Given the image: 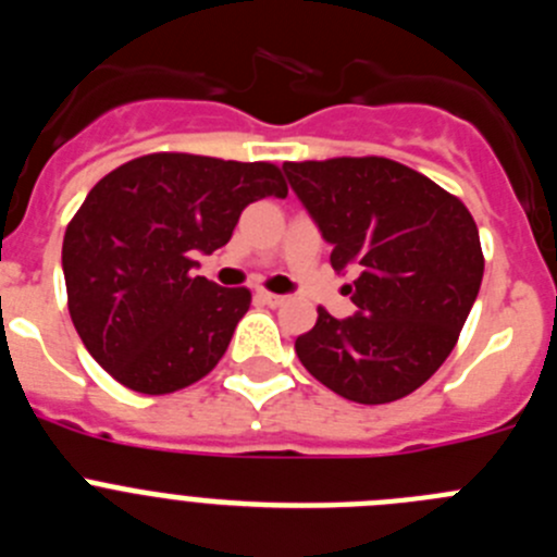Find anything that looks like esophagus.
I'll return each mask as SVG.
<instances>
[{"label":"esophagus","mask_w":557,"mask_h":557,"mask_svg":"<svg viewBox=\"0 0 557 557\" xmlns=\"http://www.w3.org/2000/svg\"><path fill=\"white\" fill-rule=\"evenodd\" d=\"M256 298H259L262 304H268V307H282V304L287 301V295H275V293H268V289H259Z\"/></svg>","instance_id":"esophagus-1"}]
</instances>
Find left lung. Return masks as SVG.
Here are the masks:
<instances>
[{
  "label": "left lung",
  "instance_id": "8db88e82",
  "mask_svg": "<svg viewBox=\"0 0 557 557\" xmlns=\"http://www.w3.org/2000/svg\"><path fill=\"white\" fill-rule=\"evenodd\" d=\"M289 186L354 270L357 312L318 323L295 354L318 382L357 405L410 396L455 348L482 284L480 231L469 209L421 172L391 159L284 164Z\"/></svg>",
  "mask_w": 557,
  "mask_h": 557
}]
</instances>
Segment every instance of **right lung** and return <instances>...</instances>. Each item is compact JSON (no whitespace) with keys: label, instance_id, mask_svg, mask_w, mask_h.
<instances>
[{"label":"right lung","instance_id":"right-lung-1","mask_svg":"<svg viewBox=\"0 0 557 557\" xmlns=\"http://www.w3.org/2000/svg\"><path fill=\"white\" fill-rule=\"evenodd\" d=\"M287 198L278 166L152 152L108 172L63 236L69 314L120 385L175 393L218 366L250 307L245 287L195 275L245 206Z\"/></svg>","mask_w":557,"mask_h":557}]
</instances>
